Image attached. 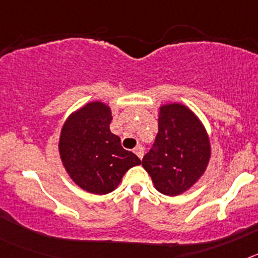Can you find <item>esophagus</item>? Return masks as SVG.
I'll return each mask as SVG.
<instances>
[{
    "instance_id": "34e87169",
    "label": "esophagus",
    "mask_w": 258,
    "mask_h": 258,
    "mask_svg": "<svg viewBox=\"0 0 258 258\" xmlns=\"http://www.w3.org/2000/svg\"><path fill=\"white\" fill-rule=\"evenodd\" d=\"M134 152H136V155H137V156H138V157H140V159H142V157H143V152H145V151H143V147H142V146L138 145V146H137V147H136V149H134Z\"/></svg>"
}]
</instances>
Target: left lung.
I'll list each match as a JSON object with an SVG mask.
<instances>
[{"label": "left lung", "instance_id": "8db88e82", "mask_svg": "<svg viewBox=\"0 0 258 258\" xmlns=\"http://www.w3.org/2000/svg\"><path fill=\"white\" fill-rule=\"evenodd\" d=\"M209 159L211 142L199 117L184 104H163L156 140L142 159L155 188L168 197L186 192L204 174Z\"/></svg>", "mask_w": 258, "mask_h": 258}]
</instances>
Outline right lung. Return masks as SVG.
<instances>
[{"label": "right lung", "instance_id": "1", "mask_svg": "<svg viewBox=\"0 0 258 258\" xmlns=\"http://www.w3.org/2000/svg\"><path fill=\"white\" fill-rule=\"evenodd\" d=\"M111 120L112 111L107 104L90 102L68 116L59 138V155L71 179L97 195L115 190L125 173L141 164L111 133Z\"/></svg>", "mask_w": 258, "mask_h": 258}]
</instances>
